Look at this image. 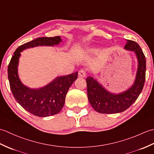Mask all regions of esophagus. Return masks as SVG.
<instances>
[{
    "instance_id": "esophagus-1",
    "label": "esophagus",
    "mask_w": 154,
    "mask_h": 154,
    "mask_svg": "<svg viewBox=\"0 0 154 154\" xmlns=\"http://www.w3.org/2000/svg\"><path fill=\"white\" fill-rule=\"evenodd\" d=\"M86 71L85 69H81L79 71V77H85L86 76Z\"/></svg>"
}]
</instances>
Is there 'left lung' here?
I'll use <instances>...</instances> for the list:
<instances>
[{"mask_svg":"<svg viewBox=\"0 0 154 154\" xmlns=\"http://www.w3.org/2000/svg\"><path fill=\"white\" fill-rule=\"evenodd\" d=\"M124 49L134 51L138 65L136 79L128 89L119 94H114L106 90L93 77L86 79L88 99L97 112L103 114L122 112L132 105L138 99L144 85L146 79V61L142 49L136 42L126 40Z\"/></svg>","mask_w":154,"mask_h":154,"instance_id":"8db88e82","label":"left lung"}]
</instances>
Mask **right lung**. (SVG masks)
Here are the masks:
<instances>
[{"label": "right lung", "mask_w": 154, "mask_h": 154, "mask_svg": "<svg viewBox=\"0 0 154 154\" xmlns=\"http://www.w3.org/2000/svg\"><path fill=\"white\" fill-rule=\"evenodd\" d=\"M61 42L60 36L42 37L21 45L16 49L8 67V77L11 91L16 100L28 112L40 117L57 114L63 108L69 87L77 79L78 72L57 77L44 87L31 89L23 85L18 75L20 52L39 45L53 46Z\"/></svg>", "instance_id": "right-lung-1"}]
</instances>
